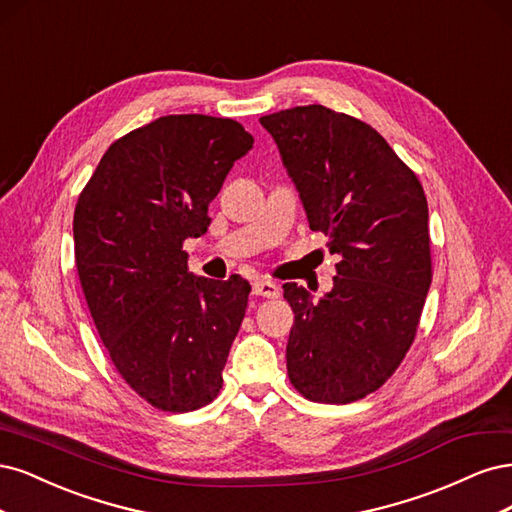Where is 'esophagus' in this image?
<instances>
[{"instance_id": "34e87169", "label": "esophagus", "mask_w": 512, "mask_h": 512, "mask_svg": "<svg viewBox=\"0 0 512 512\" xmlns=\"http://www.w3.org/2000/svg\"><path fill=\"white\" fill-rule=\"evenodd\" d=\"M251 289H253V295H261V298H278L280 295V287L272 283V280H263V278H257Z\"/></svg>"}]
</instances>
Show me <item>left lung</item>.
<instances>
[{
  "label": "left lung",
  "mask_w": 512,
  "mask_h": 512,
  "mask_svg": "<svg viewBox=\"0 0 512 512\" xmlns=\"http://www.w3.org/2000/svg\"><path fill=\"white\" fill-rule=\"evenodd\" d=\"M259 123L310 229L340 257L334 287L319 300L298 283L283 285L295 312L289 378L312 402L361 400L400 366L432 285L423 187L374 127L349 114L312 104Z\"/></svg>",
  "instance_id": "8db88e82"
}]
</instances>
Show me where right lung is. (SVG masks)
<instances>
[{
  "instance_id": "right-lung-1",
  "label": "right lung",
  "mask_w": 512,
  "mask_h": 512,
  "mask_svg": "<svg viewBox=\"0 0 512 512\" xmlns=\"http://www.w3.org/2000/svg\"><path fill=\"white\" fill-rule=\"evenodd\" d=\"M253 148L232 119L170 114L112 142L74 210V253L97 332L146 402L189 412L217 398L249 280L187 270L183 242Z\"/></svg>"
}]
</instances>
